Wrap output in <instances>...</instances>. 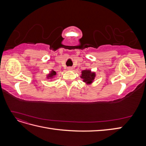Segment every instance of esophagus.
<instances>
[{
	"instance_id": "1",
	"label": "esophagus",
	"mask_w": 146,
	"mask_h": 146,
	"mask_svg": "<svg viewBox=\"0 0 146 146\" xmlns=\"http://www.w3.org/2000/svg\"><path fill=\"white\" fill-rule=\"evenodd\" d=\"M68 69L69 70H70L72 69V67H68Z\"/></svg>"
}]
</instances>
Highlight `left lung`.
Returning <instances> with one entry per match:
<instances>
[{
    "label": "left lung",
    "instance_id": "obj_1",
    "mask_svg": "<svg viewBox=\"0 0 146 146\" xmlns=\"http://www.w3.org/2000/svg\"><path fill=\"white\" fill-rule=\"evenodd\" d=\"M80 77L83 79V82L86 83L87 85H89L93 82L96 77V74L95 72H91L90 70H83L82 71Z\"/></svg>",
    "mask_w": 146,
    "mask_h": 146
}]
</instances>
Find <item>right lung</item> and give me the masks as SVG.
Returning a JSON list of instances; mask_svg holds the SVG:
<instances>
[{
    "mask_svg": "<svg viewBox=\"0 0 146 146\" xmlns=\"http://www.w3.org/2000/svg\"><path fill=\"white\" fill-rule=\"evenodd\" d=\"M56 72L55 71V70H51V72L47 75V78L48 79L53 78V77H54L55 76H56Z\"/></svg>",
    "mask_w": 146,
    "mask_h": 146,
    "instance_id": "obj_1",
    "label": "right lung"
}]
</instances>
